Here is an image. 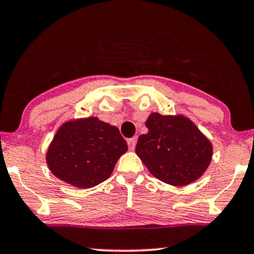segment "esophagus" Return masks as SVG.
<instances>
[{
	"mask_svg": "<svg viewBox=\"0 0 254 254\" xmlns=\"http://www.w3.org/2000/svg\"><path fill=\"white\" fill-rule=\"evenodd\" d=\"M136 140L137 137H131V139H129L127 141V144H128V148H129V150H134L135 149V144H136Z\"/></svg>",
	"mask_w": 254,
	"mask_h": 254,
	"instance_id": "obj_1",
	"label": "esophagus"
}]
</instances>
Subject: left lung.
Masks as SVG:
<instances>
[{
  "instance_id": "1",
  "label": "left lung",
  "mask_w": 254,
  "mask_h": 254,
  "mask_svg": "<svg viewBox=\"0 0 254 254\" xmlns=\"http://www.w3.org/2000/svg\"><path fill=\"white\" fill-rule=\"evenodd\" d=\"M148 133L137 140L135 153L153 176L174 187L195 182L212 159V144L189 118L151 113Z\"/></svg>"
}]
</instances>
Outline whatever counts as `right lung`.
<instances>
[{"label":"right lung","instance_id":"add662e5","mask_svg":"<svg viewBox=\"0 0 254 254\" xmlns=\"http://www.w3.org/2000/svg\"><path fill=\"white\" fill-rule=\"evenodd\" d=\"M127 149L119 128L90 117L63 124L45 159L51 173L63 182L88 189L111 176Z\"/></svg>","mask_w":254,"mask_h":254}]
</instances>
